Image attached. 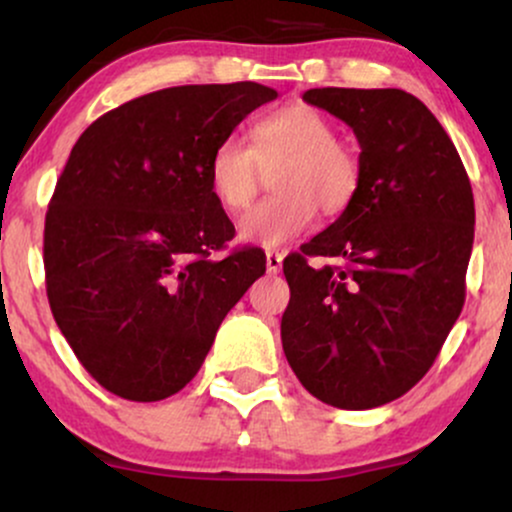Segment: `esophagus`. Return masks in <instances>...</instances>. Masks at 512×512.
I'll list each match as a JSON object with an SVG mask.
<instances>
[{
    "label": "esophagus",
    "instance_id": "obj_1",
    "mask_svg": "<svg viewBox=\"0 0 512 512\" xmlns=\"http://www.w3.org/2000/svg\"><path fill=\"white\" fill-rule=\"evenodd\" d=\"M281 262H284V255H281V252H274V250L267 252V272L269 274H279Z\"/></svg>",
    "mask_w": 512,
    "mask_h": 512
}]
</instances>
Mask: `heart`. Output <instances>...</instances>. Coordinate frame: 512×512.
<instances>
[{
	"label": "heart",
	"mask_w": 512,
	"mask_h": 512,
	"mask_svg": "<svg viewBox=\"0 0 512 512\" xmlns=\"http://www.w3.org/2000/svg\"><path fill=\"white\" fill-rule=\"evenodd\" d=\"M264 197L238 221L240 240L260 248H279L298 238L315 221L317 207L339 214L354 202L361 163L337 139V127L325 113L293 103L257 117L250 125V146L223 137L207 158V182L226 211L252 202L262 182V168H272Z\"/></svg>",
	"instance_id": "b5f03b06"
}]
</instances>
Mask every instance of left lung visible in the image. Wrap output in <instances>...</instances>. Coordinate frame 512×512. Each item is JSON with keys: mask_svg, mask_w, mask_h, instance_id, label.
Here are the masks:
<instances>
[{"mask_svg": "<svg viewBox=\"0 0 512 512\" xmlns=\"http://www.w3.org/2000/svg\"><path fill=\"white\" fill-rule=\"evenodd\" d=\"M303 101L354 129L361 182L342 216L284 260L281 344L310 395L373 409L424 378L462 313L472 185L436 115L402 88H310Z\"/></svg>", "mask_w": 512, "mask_h": 512, "instance_id": "left-lung-1", "label": "left lung"}]
</instances>
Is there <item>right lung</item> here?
Wrapping results in <instances>:
<instances>
[{
	"label": "right lung",
	"mask_w": 512,
	"mask_h": 512,
	"mask_svg": "<svg viewBox=\"0 0 512 512\" xmlns=\"http://www.w3.org/2000/svg\"><path fill=\"white\" fill-rule=\"evenodd\" d=\"M269 86H173L98 117L45 216V284L64 339L105 390L158 402L190 383L216 330L264 274L209 190L207 158Z\"/></svg>",
	"instance_id": "1"
}]
</instances>
